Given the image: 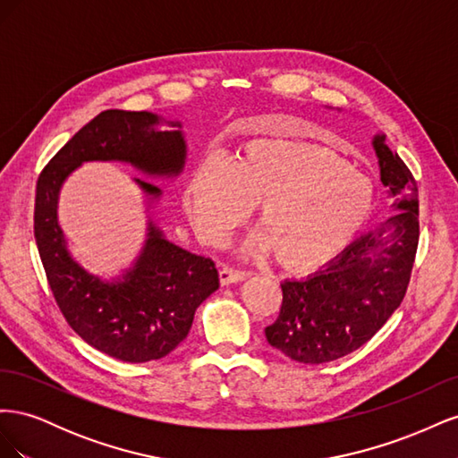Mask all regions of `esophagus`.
<instances>
[{
    "label": "esophagus",
    "instance_id": "34e87169",
    "mask_svg": "<svg viewBox=\"0 0 458 458\" xmlns=\"http://www.w3.org/2000/svg\"><path fill=\"white\" fill-rule=\"evenodd\" d=\"M248 276L246 271H237V269H231V267H224L219 269V283L227 286V284H233V283H241L244 281Z\"/></svg>",
    "mask_w": 458,
    "mask_h": 458
}]
</instances>
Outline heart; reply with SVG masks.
Listing matches in <instances>:
<instances>
[{"label": "heart", "instance_id": "obj_1", "mask_svg": "<svg viewBox=\"0 0 458 458\" xmlns=\"http://www.w3.org/2000/svg\"><path fill=\"white\" fill-rule=\"evenodd\" d=\"M183 204L192 227L216 246L258 204L261 233L246 250L271 252L284 271L308 273L336 258L367 225L374 189L325 147L258 137L241 145L229 164L202 160L187 179Z\"/></svg>", "mask_w": 458, "mask_h": 458}]
</instances>
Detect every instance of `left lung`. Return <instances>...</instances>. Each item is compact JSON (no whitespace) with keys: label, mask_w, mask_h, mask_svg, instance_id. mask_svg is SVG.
Listing matches in <instances>:
<instances>
[{"label":"left lung","mask_w":458,"mask_h":458,"mask_svg":"<svg viewBox=\"0 0 458 458\" xmlns=\"http://www.w3.org/2000/svg\"><path fill=\"white\" fill-rule=\"evenodd\" d=\"M395 214L308 279H286L267 342L298 363L321 365L361 348L399 308L419 246V189L405 162L372 137Z\"/></svg>","instance_id":"1"}]
</instances>
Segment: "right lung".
Masks as SVG:
<instances>
[{
	"label": "right lung",
	"mask_w": 458,
	"mask_h": 458,
	"mask_svg": "<svg viewBox=\"0 0 458 458\" xmlns=\"http://www.w3.org/2000/svg\"><path fill=\"white\" fill-rule=\"evenodd\" d=\"M160 123L182 128V122H165L147 110H105L51 158L36 185L34 237L59 310L95 350L126 363L162 359L187 338L197 308L219 288L216 263L165 239L148 216L140 256L106 281L68 252L57 208L68 175L84 162L130 164L157 179L182 174L185 135L182 130L162 131ZM133 182L145 192L150 212L162 189L147 179Z\"/></svg>",
	"instance_id": "1"
}]
</instances>
